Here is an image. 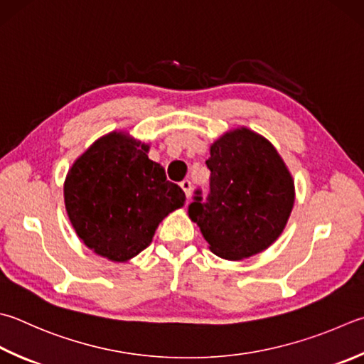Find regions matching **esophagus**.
Returning <instances> with one entry per match:
<instances>
[{
  "label": "esophagus",
  "instance_id": "1",
  "mask_svg": "<svg viewBox=\"0 0 364 364\" xmlns=\"http://www.w3.org/2000/svg\"><path fill=\"white\" fill-rule=\"evenodd\" d=\"M181 187L185 191V196L190 198V195H191V182L188 179H185V181L181 182Z\"/></svg>",
  "mask_w": 364,
  "mask_h": 364
}]
</instances>
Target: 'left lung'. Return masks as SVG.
<instances>
[{
  "mask_svg": "<svg viewBox=\"0 0 364 364\" xmlns=\"http://www.w3.org/2000/svg\"><path fill=\"white\" fill-rule=\"evenodd\" d=\"M209 193L195 190L188 215L209 249L225 259H242L269 247L284 231L294 203L285 163L262 136L235 129L215 141Z\"/></svg>",
  "mask_w": 364,
  "mask_h": 364,
  "instance_id": "left-lung-1",
  "label": "left lung"
}]
</instances>
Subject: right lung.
<instances>
[{
	"mask_svg": "<svg viewBox=\"0 0 364 364\" xmlns=\"http://www.w3.org/2000/svg\"><path fill=\"white\" fill-rule=\"evenodd\" d=\"M149 146L111 133L79 156L65 182L68 217L95 253L125 262L152 242L156 226L185 203Z\"/></svg>",
	"mask_w": 364,
	"mask_h": 364,
	"instance_id": "1",
	"label": "right lung"
}]
</instances>
